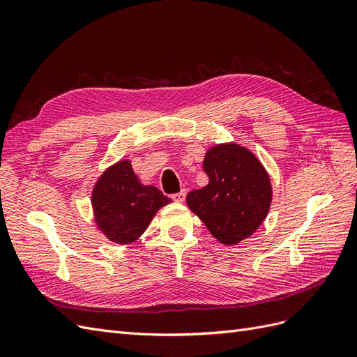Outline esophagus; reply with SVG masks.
Wrapping results in <instances>:
<instances>
[{
    "label": "esophagus",
    "instance_id": "1",
    "mask_svg": "<svg viewBox=\"0 0 357 357\" xmlns=\"http://www.w3.org/2000/svg\"><path fill=\"white\" fill-rule=\"evenodd\" d=\"M186 198V190H181L178 193H176V195H172V199H174L176 202H183Z\"/></svg>",
    "mask_w": 357,
    "mask_h": 357
}]
</instances>
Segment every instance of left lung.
I'll use <instances>...</instances> for the list:
<instances>
[{
    "mask_svg": "<svg viewBox=\"0 0 357 357\" xmlns=\"http://www.w3.org/2000/svg\"><path fill=\"white\" fill-rule=\"evenodd\" d=\"M202 168L208 185L188 193V207L225 245L252 236L273 201L271 180L262 162L241 144L222 143L207 150Z\"/></svg>",
    "mask_w": 357,
    "mask_h": 357,
    "instance_id": "left-lung-1",
    "label": "left lung"
}]
</instances>
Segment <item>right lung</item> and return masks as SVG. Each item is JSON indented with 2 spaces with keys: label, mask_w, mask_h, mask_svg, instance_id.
Listing matches in <instances>:
<instances>
[{
  "label": "right lung",
  "mask_w": 357,
  "mask_h": 357,
  "mask_svg": "<svg viewBox=\"0 0 357 357\" xmlns=\"http://www.w3.org/2000/svg\"><path fill=\"white\" fill-rule=\"evenodd\" d=\"M91 202L96 228L112 243L125 245L137 241L171 199L158 188L143 185L131 160L121 159L96 180Z\"/></svg>",
  "instance_id": "1"
}]
</instances>
